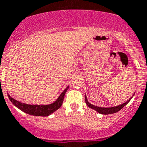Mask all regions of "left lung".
Listing matches in <instances>:
<instances>
[{
	"label": "left lung",
	"instance_id": "1",
	"mask_svg": "<svg viewBox=\"0 0 147 147\" xmlns=\"http://www.w3.org/2000/svg\"><path fill=\"white\" fill-rule=\"evenodd\" d=\"M85 98H86V104L88 105V107H90V108L93 109V110H96L97 112L99 113H100V114L107 115V114H112V113H115L119 111L121 109L123 108V107L125 106L126 104H128V103L130 101V100L132 98V97L130 98V99H129V100H127V101H125L124 104H120V105H119V106H116V107H100L94 106V105H93V104H90V103L88 102V100H87L86 95L85 96Z\"/></svg>",
	"mask_w": 147,
	"mask_h": 147
}]
</instances>
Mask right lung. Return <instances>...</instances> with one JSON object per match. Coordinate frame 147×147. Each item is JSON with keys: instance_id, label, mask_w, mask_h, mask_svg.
I'll return each instance as SVG.
<instances>
[{"instance_id": "obj_1", "label": "right lung", "mask_w": 147, "mask_h": 147, "mask_svg": "<svg viewBox=\"0 0 147 147\" xmlns=\"http://www.w3.org/2000/svg\"><path fill=\"white\" fill-rule=\"evenodd\" d=\"M68 88L69 86H67L65 90L63 91L62 93L59 95V98H57V100L55 102L52 103L50 104H47V105L24 104V103H22L20 101L15 100L9 94H8V98H9L11 102L13 103L17 108H19V110H21L23 112L26 113L29 115H32V116H48L52 114L53 113H54L55 110L60 108L63 103V100H64L65 93L67 91Z\"/></svg>"}]
</instances>
